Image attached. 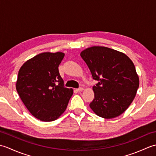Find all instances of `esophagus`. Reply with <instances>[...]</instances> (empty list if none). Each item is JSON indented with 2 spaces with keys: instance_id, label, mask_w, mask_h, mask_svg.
<instances>
[{
  "instance_id": "34e87169",
  "label": "esophagus",
  "mask_w": 156,
  "mask_h": 156,
  "mask_svg": "<svg viewBox=\"0 0 156 156\" xmlns=\"http://www.w3.org/2000/svg\"><path fill=\"white\" fill-rule=\"evenodd\" d=\"M83 90H84V88H82V87H80V88H78L76 89V90L78 91V92H81V91H82Z\"/></svg>"
}]
</instances>
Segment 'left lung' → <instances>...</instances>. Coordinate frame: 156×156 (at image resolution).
I'll return each instance as SVG.
<instances>
[{"label": "left lung", "instance_id": "1", "mask_svg": "<svg viewBox=\"0 0 156 156\" xmlns=\"http://www.w3.org/2000/svg\"><path fill=\"white\" fill-rule=\"evenodd\" d=\"M80 55L98 81L92 87V110L105 119L121 115L133 101L140 84L133 62L121 52L101 46L86 49Z\"/></svg>", "mask_w": 156, "mask_h": 156}]
</instances>
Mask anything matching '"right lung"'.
Segmentation results:
<instances>
[{
	"instance_id": "right-lung-1",
	"label": "right lung",
	"mask_w": 156,
	"mask_h": 156,
	"mask_svg": "<svg viewBox=\"0 0 156 156\" xmlns=\"http://www.w3.org/2000/svg\"><path fill=\"white\" fill-rule=\"evenodd\" d=\"M62 52L41 53L20 68L16 88L21 101L35 118L42 121L57 119L67 107L73 94L64 87L58 67Z\"/></svg>"
}]
</instances>
